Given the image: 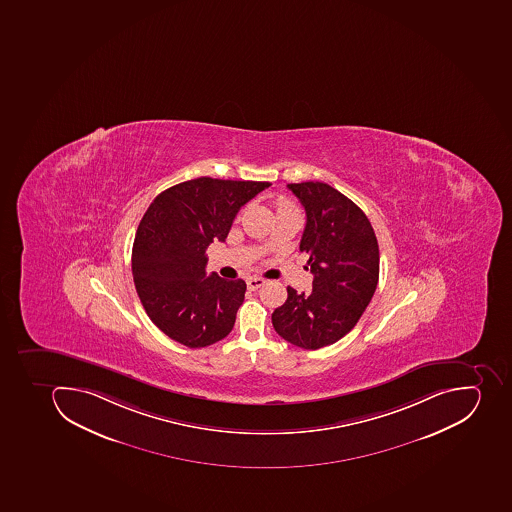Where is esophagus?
<instances>
[{
  "label": "esophagus",
  "instance_id": "34e87169",
  "mask_svg": "<svg viewBox=\"0 0 512 512\" xmlns=\"http://www.w3.org/2000/svg\"><path fill=\"white\" fill-rule=\"evenodd\" d=\"M264 283H266V280L261 279V277H250V279L246 280V285H248L250 290H258Z\"/></svg>",
  "mask_w": 512,
  "mask_h": 512
}]
</instances>
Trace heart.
Here are the masks:
<instances>
[{"label": "heart", "instance_id": "1", "mask_svg": "<svg viewBox=\"0 0 512 512\" xmlns=\"http://www.w3.org/2000/svg\"><path fill=\"white\" fill-rule=\"evenodd\" d=\"M291 206H293V204L288 203V201H285V200L279 201V209H287V208H291Z\"/></svg>", "mask_w": 512, "mask_h": 512}]
</instances>
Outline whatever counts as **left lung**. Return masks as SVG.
Returning <instances> with one entry per match:
<instances>
[{"label":"left lung","mask_w":512,"mask_h":512,"mask_svg":"<svg viewBox=\"0 0 512 512\" xmlns=\"http://www.w3.org/2000/svg\"><path fill=\"white\" fill-rule=\"evenodd\" d=\"M306 211L300 250L309 254L312 291L272 312L275 332L291 345H333L358 324L379 283V243L362 209L322 182L288 183Z\"/></svg>","instance_id":"left-lung-1"}]
</instances>
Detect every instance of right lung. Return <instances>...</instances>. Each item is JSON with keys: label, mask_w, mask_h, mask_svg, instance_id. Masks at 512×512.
Segmentation results:
<instances>
[{"label": "right lung", "mask_w": 512, "mask_h": 512, "mask_svg": "<svg viewBox=\"0 0 512 512\" xmlns=\"http://www.w3.org/2000/svg\"><path fill=\"white\" fill-rule=\"evenodd\" d=\"M267 187L200 177L167 188L146 209L133 241V282L153 324L180 345L204 348L232 332L246 283L206 277V250Z\"/></svg>", "instance_id": "1"}]
</instances>
